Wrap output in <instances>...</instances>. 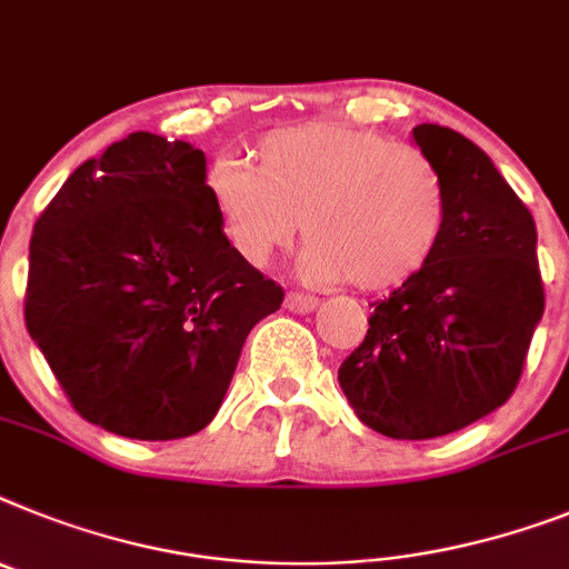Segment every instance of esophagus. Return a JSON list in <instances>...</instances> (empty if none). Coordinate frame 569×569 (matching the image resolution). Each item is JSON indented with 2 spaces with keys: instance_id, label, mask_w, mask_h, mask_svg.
Wrapping results in <instances>:
<instances>
[{
  "instance_id": "34e87169",
  "label": "esophagus",
  "mask_w": 569,
  "mask_h": 569,
  "mask_svg": "<svg viewBox=\"0 0 569 569\" xmlns=\"http://www.w3.org/2000/svg\"><path fill=\"white\" fill-rule=\"evenodd\" d=\"M317 305L319 299L310 293H288V299H284V308L293 310V313H310Z\"/></svg>"
}]
</instances>
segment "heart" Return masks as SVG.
I'll return each mask as SVG.
<instances>
[{
    "label": "heart",
    "mask_w": 569,
    "mask_h": 569,
    "mask_svg": "<svg viewBox=\"0 0 569 569\" xmlns=\"http://www.w3.org/2000/svg\"><path fill=\"white\" fill-rule=\"evenodd\" d=\"M259 167L218 160L207 178L212 210L232 250L264 267L308 241L302 273L391 290L435 256L449 218V189L435 160L415 146L342 123L267 132Z\"/></svg>",
    "instance_id": "b5f03b06"
}]
</instances>
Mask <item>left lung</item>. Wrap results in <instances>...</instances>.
Listing matches in <instances>:
<instances>
[{"mask_svg":"<svg viewBox=\"0 0 569 569\" xmlns=\"http://www.w3.org/2000/svg\"><path fill=\"white\" fill-rule=\"evenodd\" d=\"M449 218L429 264L373 302L368 337L339 366L353 415L395 440L451 435L509 400L543 317L536 221L480 146L420 123Z\"/></svg>","mask_w":569,"mask_h":569,"instance_id":"left-lung-1","label":"left lung"}]
</instances>
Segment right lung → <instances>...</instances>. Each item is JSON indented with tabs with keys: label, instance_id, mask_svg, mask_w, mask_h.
Returning a JSON list of instances; mask_svg holds the SVG:
<instances>
[{
	"label": "right lung",
	"instance_id": "right-lung-1",
	"mask_svg": "<svg viewBox=\"0 0 569 569\" xmlns=\"http://www.w3.org/2000/svg\"><path fill=\"white\" fill-rule=\"evenodd\" d=\"M281 288L238 256L187 140L132 132L37 218L26 325L71 406L132 440L212 423L247 333Z\"/></svg>",
	"mask_w": 569,
	"mask_h": 569
}]
</instances>
